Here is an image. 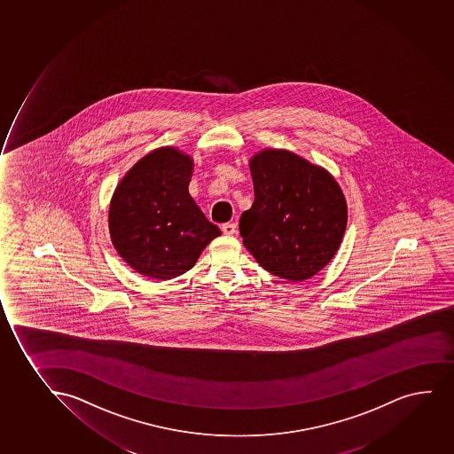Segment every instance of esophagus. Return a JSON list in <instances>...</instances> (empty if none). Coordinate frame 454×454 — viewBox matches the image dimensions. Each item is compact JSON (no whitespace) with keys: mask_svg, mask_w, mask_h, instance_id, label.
Instances as JSON below:
<instances>
[{"mask_svg":"<svg viewBox=\"0 0 454 454\" xmlns=\"http://www.w3.org/2000/svg\"><path fill=\"white\" fill-rule=\"evenodd\" d=\"M223 230V233L227 236L235 235L236 233V224H231V223H227V224H223L221 227Z\"/></svg>","mask_w":454,"mask_h":454,"instance_id":"34e87169","label":"esophagus"}]
</instances>
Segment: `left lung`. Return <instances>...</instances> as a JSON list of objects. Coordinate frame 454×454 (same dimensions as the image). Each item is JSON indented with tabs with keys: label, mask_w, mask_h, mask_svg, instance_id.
Returning <instances> with one entry per match:
<instances>
[{
	"label": "left lung",
	"mask_w": 454,
	"mask_h": 454,
	"mask_svg": "<svg viewBox=\"0 0 454 454\" xmlns=\"http://www.w3.org/2000/svg\"><path fill=\"white\" fill-rule=\"evenodd\" d=\"M254 203L239 221L244 246L280 278L304 282L329 265L347 229L344 192L327 169L287 150L250 159Z\"/></svg>",
	"instance_id": "left-lung-1"
}]
</instances>
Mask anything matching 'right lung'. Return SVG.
<instances>
[{
  "label": "right lung",
  "instance_id": "obj_1",
  "mask_svg": "<svg viewBox=\"0 0 454 454\" xmlns=\"http://www.w3.org/2000/svg\"><path fill=\"white\" fill-rule=\"evenodd\" d=\"M192 171V157L176 146H160L129 169L110 200L112 244L144 277L182 276L221 235L189 195Z\"/></svg>",
  "mask_w": 454,
  "mask_h": 454
}]
</instances>
